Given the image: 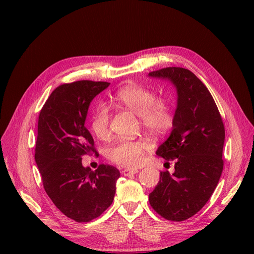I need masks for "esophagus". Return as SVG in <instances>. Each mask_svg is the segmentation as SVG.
<instances>
[{
  "label": "esophagus",
  "mask_w": 254,
  "mask_h": 254,
  "mask_svg": "<svg viewBox=\"0 0 254 254\" xmlns=\"http://www.w3.org/2000/svg\"><path fill=\"white\" fill-rule=\"evenodd\" d=\"M137 172L136 168H132V170H130V168H126V170H124V171H122V174L124 175V176H130V175H135Z\"/></svg>",
  "instance_id": "obj_1"
}]
</instances>
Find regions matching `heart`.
I'll use <instances>...</instances> for the list:
<instances>
[{
    "mask_svg": "<svg viewBox=\"0 0 254 254\" xmlns=\"http://www.w3.org/2000/svg\"><path fill=\"white\" fill-rule=\"evenodd\" d=\"M119 104L139 115L142 124L151 132H163L173 124V113L168 106L157 101L155 91L143 86H127L114 94ZM110 113L104 105H99L91 119V129L99 139L109 136ZM147 144L140 141L121 140L107 150V157L113 163L124 167L139 166L144 159V150Z\"/></svg>",
    "mask_w": 254,
    "mask_h": 254,
    "instance_id": "b5f03b06",
    "label": "heart"
}]
</instances>
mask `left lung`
<instances>
[{
	"mask_svg": "<svg viewBox=\"0 0 254 254\" xmlns=\"http://www.w3.org/2000/svg\"><path fill=\"white\" fill-rule=\"evenodd\" d=\"M148 77L170 81L177 92L171 134L156 151L175 160V172H161L149 202L165 219L182 221L200 211L217 187L224 167V123L209 90L187 68L166 67Z\"/></svg>",
	"mask_w": 254,
	"mask_h": 254,
	"instance_id": "8db88e82",
	"label": "left lung"
}]
</instances>
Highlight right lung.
Instances as JSON below:
<instances>
[{
    "label": "right lung",
    "mask_w": 254,
    "mask_h": 254,
    "mask_svg": "<svg viewBox=\"0 0 254 254\" xmlns=\"http://www.w3.org/2000/svg\"><path fill=\"white\" fill-rule=\"evenodd\" d=\"M109 82L80 80L61 84L40 111L35 160L49 197L66 217L88 222L111 205L120 172L101 164L95 172L81 157L95 152L84 126L91 102Z\"/></svg>",
    "instance_id": "add662e5"
}]
</instances>
